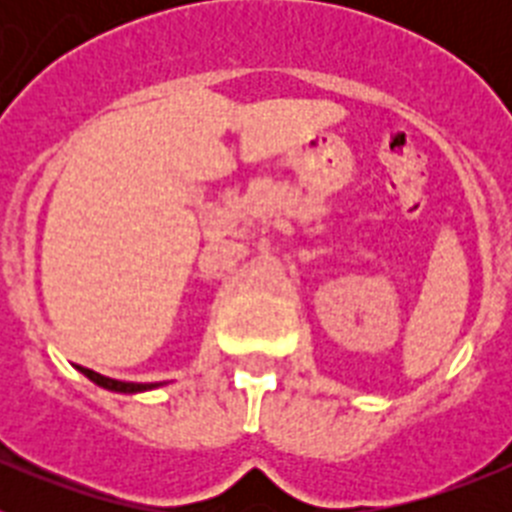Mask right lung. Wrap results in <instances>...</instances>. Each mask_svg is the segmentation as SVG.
Returning <instances> with one entry per match:
<instances>
[{"instance_id": "1", "label": "right lung", "mask_w": 512, "mask_h": 512, "mask_svg": "<svg viewBox=\"0 0 512 512\" xmlns=\"http://www.w3.org/2000/svg\"><path fill=\"white\" fill-rule=\"evenodd\" d=\"M84 377L92 379L94 384H99V387H104V390H115V392H143V390H153V387H158V382H151V384H143V382H120V379H110L104 377V374H97L92 372V369H87V366H76Z\"/></svg>"}]
</instances>
